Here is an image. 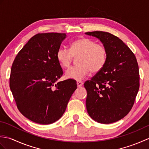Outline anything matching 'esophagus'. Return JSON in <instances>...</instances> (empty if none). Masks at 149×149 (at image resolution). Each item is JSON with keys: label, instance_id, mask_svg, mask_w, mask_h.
Returning <instances> with one entry per match:
<instances>
[{"label": "esophagus", "instance_id": "obj_1", "mask_svg": "<svg viewBox=\"0 0 149 149\" xmlns=\"http://www.w3.org/2000/svg\"><path fill=\"white\" fill-rule=\"evenodd\" d=\"M77 87H81L83 86V83L81 81H77Z\"/></svg>", "mask_w": 149, "mask_h": 149}]
</instances>
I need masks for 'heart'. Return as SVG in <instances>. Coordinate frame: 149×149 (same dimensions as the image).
Returning a JSON list of instances; mask_svg holds the SVG:
<instances>
[{
	"instance_id": "heart-1",
	"label": "heart",
	"mask_w": 149,
	"mask_h": 149,
	"mask_svg": "<svg viewBox=\"0 0 149 149\" xmlns=\"http://www.w3.org/2000/svg\"><path fill=\"white\" fill-rule=\"evenodd\" d=\"M74 57H79L77 60L79 65L68 68L65 72V77L81 80L87 76L90 71L97 73L103 68L107 60V50L102 44L83 37L73 41L70 50L61 47L56 54L57 59L63 68L69 67Z\"/></svg>"
}]
</instances>
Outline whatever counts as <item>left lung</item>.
I'll return each mask as SVG.
<instances>
[{
	"label": "left lung",
	"instance_id": "8db88e82",
	"mask_svg": "<svg viewBox=\"0 0 149 149\" xmlns=\"http://www.w3.org/2000/svg\"><path fill=\"white\" fill-rule=\"evenodd\" d=\"M85 34L99 39L107 50L103 68L84 84L88 113L100 123L117 122L130 111L138 92L140 74L136 58L123 41L112 34L103 31Z\"/></svg>",
	"mask_w": 149,
	"mask_h": 149
}]
</instances>
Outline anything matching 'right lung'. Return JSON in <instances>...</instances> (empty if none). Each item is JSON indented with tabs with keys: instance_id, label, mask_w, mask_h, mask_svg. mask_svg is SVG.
<instances>
[{
	"instance_id": "obj_1",
	"label": "right lung",
	"mask_w": 149,
	"mask_h": 149,
	"mask_svg": "<svg viewBox=\"0 0 149 149\" xmlns=\"http://www.w3.org/2000/svg\"><path fill=\"white\" fill-rule=\"evenodd\" d=\"M65 33H39L33 36L16 56L9 86L18 110L40 124H50L65 113L76 81L57 82L63 70L56 54Z\"/></svg>"
}]
</instances>
